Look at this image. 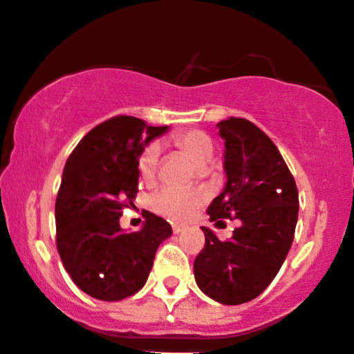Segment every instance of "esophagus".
<instances>
[{
	"label": "esophagus",
	"mask_w": 354,
	"mask_h": 354,
	"mask_svg": "<svg viewBox=\"0 0 354 354\" xmlns=\"http://www.w3.org/2000/svg\"><path fill=\"white\" fill-rule=\"evenodd\" d=\"M185 230V226H183V224H178V223H174L173 224V231H174V233H181V231H183Z\"/></svg>",
	"instance_id": "obj_1"
}]
</instances>
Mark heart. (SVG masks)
Listing matches in <instances>:
<instances>
[{
	"mask_svg": "<svg viewBox=\"0 0 354 354\" xmlns=\"http://www.w3.org/2000/svg\"><path fill=\"white\" fill-rule=\"evenodd\" d=\"M171 144L190 157L198 167H205L214 156V144L200 130L178 131L171 137ZM159 169V147L156 144L149 145L138 156V171H140L142 180L152 183L157 176ZM207 195L202 188H178V187H164L152 195L149 203L157 214L169 217V219H187L197 207L205 202Z\"/></svg>",
	"mask_w": 354,
	"mask_h": 354,
	"instance_id": "b5f03b06",
	"label": "heart"
}]
</instances>
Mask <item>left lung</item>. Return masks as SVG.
I'll list each match as a JSON object with an SVG mask.
<instances>
[{"mask_svg": "<svg viewBox=\"0 0 354 354\" xmlns=\"http://www.w3.org/2000/svg\"><path fill=\"white\" fill-rule=\"evenodd\" d=\"M226 187L207 209L210 219L238 221L221 241L202 227L205 245L194 262L195 281L209 298L241 305L257 298L279 272L298 221V188L274 142L245 118L219 124Z\"/></svg>", "mask_w": 354, "mask_h": 354, "instance_id": "1", "label": "left lung"}]
</instances>
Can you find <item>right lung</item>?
<instances>
[{"label": "right lung", "instance_id": "1", "mask_svg": "<svg viewBox=\"0 0 354 354\" xmlns=\"http://www.w3.org/2000/svg\"><path fill=\"white\" fill-rule=\"evenodd\" d=\"M167 127L113 116L73 149L56 197V248L73 283L88 296L118 301L147 281L157 246L171 236L167 221L145 216L140 231L120 227L123 207L138 192V156Z\"/></svg>", "mask_w": 354, "mask_h": 354}]
</instances>
